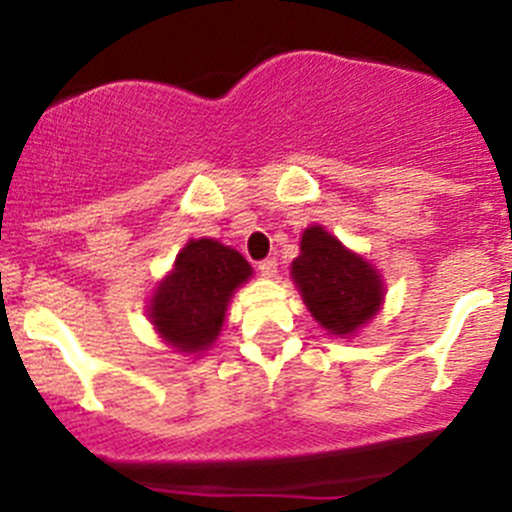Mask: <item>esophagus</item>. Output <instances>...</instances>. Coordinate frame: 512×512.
Masks as SVG:
<instances>
[{"instance_id":"esophagus-1","label":"esophagus","mask_w":512,"mask_h":512,"mask_svg":"<svg viewBox=\"0 0 512 512\" xmlns=\"http://www.w3.org/2000/svg\"><path fill=\"white\" fill-rule=\"evenodd\" d=\"M260 275L265 277V280H275V277H277V260H275V257L260 262Z\"/></svg>"}]
</instances>
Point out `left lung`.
I'll return each instance as SVG.
<instances>
[{
    "label": "left lung",
    "instance_id": "left-lung-1",
    "mask_svg": "<svg viewBox=\"0 0 512 512\" xmlns=\"http://www.w3.org/2000/svg\"><path fill=\"white\" fill-rule=\"evenodd\" d=\"M289 275L314 322L332 337H354L384 307L381 272L322 225L302 232Z\"/></svg>",
    "mask_w": 512,
    "mask_h": 512
}]
</instances>
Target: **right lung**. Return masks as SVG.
<instances>
[{
  "label": "right lung",
  "mask_w": 512,
  "mask_h": 512,
  "mask_svg": "<svg viewBox=\"0 0 512 512\" xmlns=\"http://www.w3.org/2000/svg\"><path fill=\"white\" fill-rule=\"evenodd\" d=\"M252 277L245 257L213 237L188 240L148 299V322L170 349L208 352L223 332L232 294Z\"/></svg>",
  "instance_id": "obj_1"
}]
</instances>
